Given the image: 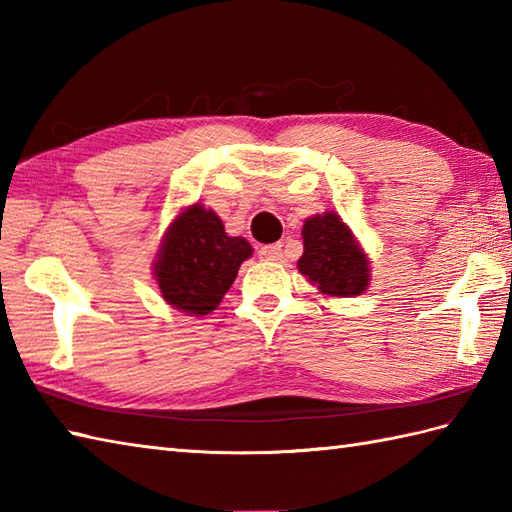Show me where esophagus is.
Returning a JSON list of instances; mask_svg holds the SVG:
<instances>
[{
    "instance_id": "1",
    "label": "esophagus",
    "mask_w": 512,
    "mask_h": 512,
    "mask_svg": "<svg viewBox=\"0 0 512 512\" xmlns=\"http://www.w3.org/2000/svg\"><path fill=\"white\" fill-rule=\"evenodd\" d=\"M281 255H284V246H281L279 242L259 248V257L266 259V262H277V259H281Z\"/></svg>"
}]
</instances>
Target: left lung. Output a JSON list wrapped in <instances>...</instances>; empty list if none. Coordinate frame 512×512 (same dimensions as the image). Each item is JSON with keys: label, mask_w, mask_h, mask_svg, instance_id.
<instances>
[{"label": "left lung", "mask_w": 512, "mask_h": 512, "mask_svg": "<svg viewBox=\"0 0 512 512\" xmlns=\"http://www.w3.org/2000/svg\"><path fill=\"white\" fill-rule=\"evenodd\" d=\"M303 255L299 273L321 295L354 297L369 286V259L354 233L334 211L312 215L301 228Z\"/></svg>", "instance_id": "1"}]
</instances>
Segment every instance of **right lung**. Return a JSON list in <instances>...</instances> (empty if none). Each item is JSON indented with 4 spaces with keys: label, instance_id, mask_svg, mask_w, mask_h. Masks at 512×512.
<instances>
[{
    "label": "right lung",
    "instance_id": "right-lung-1",
    "mask_svg": "<svg viewBox=\"0 0 512 512\" xmlns=\"http://www.w3.org/2000/svg\"><path fill=\"white\" fill-rule=\"evenodd\" d=\"M250 255L253 246L244 237L226 235L215 211L191 204L169 224L154 259L160 295L180 312L209 314Z\"/></svg>",
    "mask_w": 512,
    "mask_h": 512
}]
</instances>
